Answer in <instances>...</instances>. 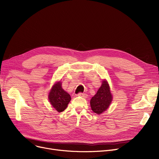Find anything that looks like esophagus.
Wrapping results in <instances>:
<instances>
[{"instance_id": "1", "label": "esophagus", "mask_w": 159, "mask_h": 159, "mask_svg": "<svg viewBox=\"0 0 159 159\" xmlns=\"http://www.w3.org/2000/svg\"><path fill=\"white\" fill-rule=\"evenodd\" d=\"M79 95L80 96V97H84V98H86L88 97V95L86 93H79Z\"/></svg>"}]
</instances>
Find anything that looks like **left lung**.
Instances as JSON below:
<instances>
[{
  "instance_id": "left-lung-1",
  "label": "left lung",
  "mask_w": 159,
  "mask_h": 159,
  "mask_svg": "<svg viewBox=\"0 0 159 159\" xmlns=\"http://www.w3.org/2000/svg\"><path fill=\"white\" fill-rule=\"evenodd\" d=\"M111 101L112 95L109 85L106 80H104L101 88L97 91V93L91 99V110L95 113L101 114L109 107Z\"/></svg>"
}]
</instances>
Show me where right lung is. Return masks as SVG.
I'll use <instances>...</instances> for the list:
<instances>
[{
    "instance_id": "add662e5",
    "label": "right lung",
    "mask_w": 159,
    "mask_h": 159,
    "mask_svg": "<svg viewBox=\"0 0 159 159\" xmlns=\"http://www.w3.org/2000/svg\"><path fill=\"white\" fill-rule=\"evenodd\" d=\"M49 100L57 111L62 112L68 106L71 101V97L62 88L61 83L59 82L53 86L49 95Z\"/></svg>"
}]
</instances>
